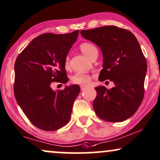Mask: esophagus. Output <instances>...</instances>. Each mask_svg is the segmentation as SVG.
<instances>
[{
	"instance_id": "34e87169",
	"label": "esophagus",
	"mask_w": 160,
	"mask_h": 160,
	"mask_svg": "<svg viewBox=\"0 0 160 160\" xmlns=\"http://www.w3.org/2000/svg\"><path fill=\"white\" fill-rule=\"evenodd\" d=\"M86 86H80V89H81V91H83V90H85L86 89Z\"/></svg>"
}]
</instances>
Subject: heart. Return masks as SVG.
<instances>
[{"label": "heart", "mask_w": 160, "mask_h": 160, "mask_svg": "<svg viewBox=\"0 0 160 160\" xmlns=\"http://www.w3.org/2000/svg\"><path fill=\"white\" fill-rule=\"evenodd\" d=\"M80 50L82 53L88 57H91V56L93 54V53L98 51L97 48L95 45H92L88 42H83L80 46ZM69 65V57H66L65 59V66L68 67ZM91 81V76L87 74H82V73H77L74 75H73L72 78V82L73 83L78 84L81 86L88 85Z\"/></svg>", "instance_id": "heart-1"}]
</instances>
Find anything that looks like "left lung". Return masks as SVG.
<instances>
[{
	"instance_id": "8db88e82",
	"label": "left lung",
	"mask_w": 160,
	"mask_h": 160,
	"mask_svg": "<svg viewBox=\"0 0 160 160\" xmlns=\"http://www.w3.org/2000/svg\"><path fill=\"white\" fill-rule=\"evenodd\" d=\"M86 39L97 45L103 54L100 81L109 80L115 86L95 87V113L106 122H122L137 111L144 98L147 62L136 36L125 29L104 26L81 30Z\"/></svg>"
}]
</instances>
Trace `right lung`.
Masks as SVG:
<instances>
[{
	"label": "right lung",
	"instance_id": "add662e5",
	"mask_svg": "<svg viewBox=\"0 0 160 160\" xmlns=\"http://www.w3.org/2000/svg\"><path fill=\"white\" fill-rule=\"evenodd\" d=\"M78 34L76 30L38 36L15 60V99L30 122L41 130H57L70 120L80 86L71 85L53 91L51 85L53 82H68L65 59Z\"/></svg>",
	"mask_w": 160,
	"mask_h": 160
}]
</instances>
